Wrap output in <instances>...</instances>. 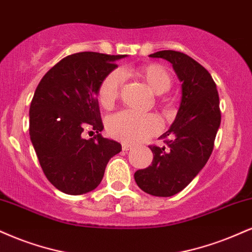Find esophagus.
Here are the masks:
<instances>
[{
  "label": "esophagus",
  "mask_w": 252,
  "mask_h": 252,
  "mask_svg": "<svg viewBox=\"0 0 252 252\" xmlns=\"http://www.w3.org/2000/svg\"><path fill=\"white\" fill-rule=\"evenodd\" d=\"M131 148H132L131 144H128V143H123V144H122V149H123V151H129L130 149H131Z\"/></svg>",
  "instance_id": "obj_1"
}]
</instances>
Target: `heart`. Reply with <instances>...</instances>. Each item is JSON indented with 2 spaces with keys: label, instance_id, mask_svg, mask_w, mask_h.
Wrapping results in <instances>:
<instances>
[{
  "label": "heart",
  "instance_id": "heart-1",
  "mask_svg": "<svg viewBox=\"0 0 252 252\" xmlns=\"http://www.w3.org/2000/svg\"><path fill=\"white\" fill-rule=\"evenodd\" d=\"M130 70H115L104 77L98 88V101L105 109H113L120 97L124 75ZM156 94H163L170 89L172 80L170 74L158 64H144L132 70ZM108 132L114 138L124 143H137L157 134L160 129L158 117L154 114H138L124 110L109 118Z\"/></svg>",
  "mask_w": 252,
  "mask_h": 252
}]
</instances>
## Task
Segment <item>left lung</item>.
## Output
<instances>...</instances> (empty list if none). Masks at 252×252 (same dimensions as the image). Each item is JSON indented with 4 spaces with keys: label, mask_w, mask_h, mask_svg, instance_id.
<instances>
[{
    "label": "left lung",
    "mask_w": 252,
    "mask_h": 252,
    "mask_svg": "<svg viewBox=\"0 0 252 252\" xmlns=\"http://www.w3.org/2000/svg\"><path fill=\"white\" fill-rule=\"evenodd\" d=\"M150 57L171 63L182 82V99L170 129L159 137L164 145H149L153 163L136 171L135 181L149 195L169 197L182 191L207 164L220 124V96L209 71L190 56L162 50Z\"/></svg>",
    "instance_id": "left-lung-1"
}]
</instances>
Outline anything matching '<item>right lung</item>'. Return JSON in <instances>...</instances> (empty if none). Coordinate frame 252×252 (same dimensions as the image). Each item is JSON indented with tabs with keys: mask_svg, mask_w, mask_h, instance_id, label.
I'll return each mask as SVG.
<instances>
[{
	"mask_svg": "<svg viewBox=\"0 0 252 252\" xmlns=\"http://www.w3.org/2000/svg\"><path fill=\"white\" fill-rule=\"evenodd\" d=\"M124 55L83 51L64 57L42 77L29 109V135L45 177L60 191L82 195L101 183L122 150L99 132L98 88ZM96 132L89 140L81 132Z\"/></svg>",
	"mask_w": 252,
	"mask_h": 252,
	"instance_id": "add662e5",
	"label": "right lung"
}]
</instances>
